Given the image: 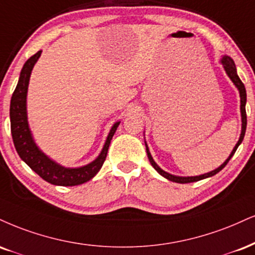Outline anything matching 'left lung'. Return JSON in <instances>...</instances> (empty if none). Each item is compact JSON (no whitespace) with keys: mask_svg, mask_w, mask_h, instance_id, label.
I'll return each mask as SVG.
<instances>
[{"mask_svg":"<svg viewBox=\"0 0 255 255\" xmlns=\"http://www.w3.org/2000/svg\"><path fill=\"white\" fill-rule=\"evenodd\" d=\"M222 64H223V67H225L227 75L229 76V78L232 79L233 83L236 85V88L239 89V91H240V97H241V116H242V130H241V135H240V139H239L238 143H236L234 149H233L231 155H229V158L227 159V160L223 162L222 165H221L220 167H217L216 170L211 171L209 173H205V174H202V176H196V177H177V176H172V174L165 172V171H162L160 167L158 166L157 164H155L154 160H153L151 153L148 151V147L146 146V152H147V157H148V160L151 162V165L153 167L155 168V170L158 171L159 173L161 174L162 177H165L166 179L171 180V182H174V183H180V184H185V183H192V182H197V180H201V179H204V178H208V177H211L214 176V174H216L217 172H220L221 170H222L223 167L226 166L227 164H228V161L231 160V158L234 155V153L236 152V149H238V147L240 146V143L242 142V140H244V136H245V133H246V127H247V114H246V101H247V95H246V89H245V85L244 83L241 82V79L239 78L238 73H236V67H235V63L234 60L232 59L231 57H223L222 59Z\"/></svg>","mask_w":255,"mask_h":255,"instance_id":"8db88e82","label":"left lung"}]
</instances>
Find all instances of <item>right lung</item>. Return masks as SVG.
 Returning a JSON list of instances; mask_svg holds the SVG:
<instances>
[{
	"label": "right lung",
	"mask_w": 255,
	"mask_h": 255,
	"mask_svg": "<svg viewBox=\"0 0 255 255\" xmlns=\"http://www.w3.org/2000/svg\"><path fill=\"white\" fill-rule=\"evenodd\" d=\"M40 54H41V51L36 52L34 56L30 57L24 63L20 73L19 83H17L10 100V130L15 149H16L20 158L46 182L60 186L79 185V184L90 180L101 170L107 158L110 140L113 139V135H114L120 122H116L113 126L108 139L106 141V145H104L98 158L87 166L65 168L46 157L44 153L36 147L32 139L26 114V96L30 72H32L35 61L39 59Z\"/></svg>",
	"instance_id": "1"
}]
</instances>
